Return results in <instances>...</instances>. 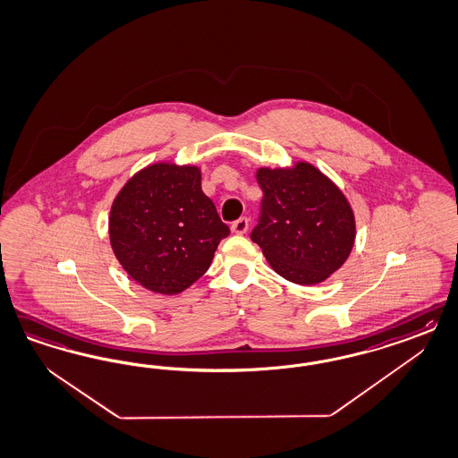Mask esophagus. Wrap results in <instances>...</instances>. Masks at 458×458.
<instances>
[{"label": "esophagus", "mask_w": 458, "mask_h": 458, "mask_svg": "<svg viewBox=\"0 0 458 458\" xmlns=\"http://www.w3.org/2000/svg\"><path fill=\"white\" fill-rule=\"evenodd\" d=\"M248 229H250V219L248 217H241L236 222H233V225H231V231L234 234H244Z\"/></svg>", "instance_id": "obj_1"}]
</instances>
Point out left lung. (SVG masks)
I'll return each mask as SVG.
<instances>
[{"mask_svg":"<svg viewBox=\"0 0 458 458\" xmlns=\"http://www.w3.org/2000/svg\"><path fill=\"white\" fill-rule=\"evenodd\" d=\"M261 217L251 239L284 280L317 284L344 265L355 242L354 210L339 187L309 162L259 166Z\"/></svg>","mask_w":458,"mask_h":458,"instance_id":"1","label":"left lung"}]
</instances>
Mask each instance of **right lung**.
Wrapping results in <instances>:
<instances>
[{
    "label": "right lung",
    "instance_id": "obj_1",
    "mask_svg": "<svg viewBox=\"0 0 458 458\" xmlns=\"http://www.w3.org/2000/svg\"><path fill=\"white\" fill-rule=\"evenodd\" d=\"M229 227L202 192L197 165L151 163L113 200L111 248L131 280L153 293L178 295L212 263Z\"/></svg>",
    "mask_w": 458,
    "mask_h": 458
}]
</instances>
